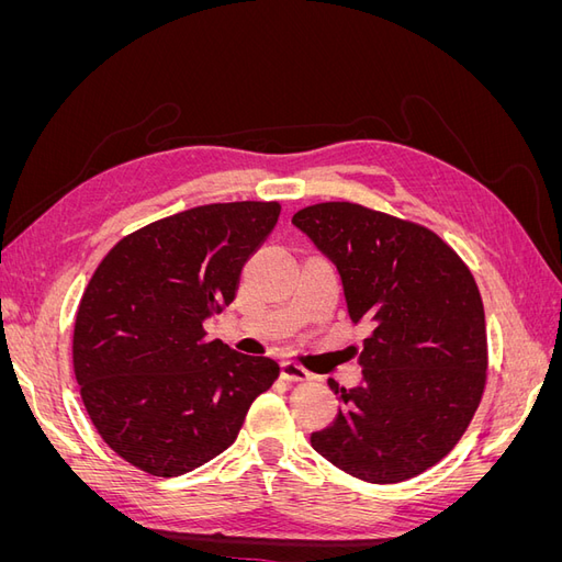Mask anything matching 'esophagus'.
Wrapping results in <instances>:
<instances>
[{
    "label": "esophagus",
    "instance_id": "34e87169",
    "mask_svg": "<svg viewBox=\"0 0 562 562\" xmlns=\"http://www.w3.org/2000/svg\"><path fill=\"white\" fill-rule=\"evenodd\" d=\"M281 375L283 380L288 382H307V380H314L312 372L307 368H302L300 363L295 361H283L281 363Z\"/></svg>",
    "mask_w": 562,
    "mask_h": 562
}]
</instances>
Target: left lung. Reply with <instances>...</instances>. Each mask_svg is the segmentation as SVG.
Here are the masks:
<instances>
[{"instance_id":"left-lung-1","label":"left lung","mask_w":562,"mask_h":562,"mask_svg":"<svg viewBox=\"0 0 562 562\" xmlns=\"http://www.w3.org/2000/svg\"><path fill=\"white\" fill-rule=\"evenodd\" d=\"M293 225L335 262L349 318L363 323V384L345 389L312 448L368 483L438 464L479 411L487 335L479 285L431 229L349 201L302 209Z\"/></svg>"}]
</instances>
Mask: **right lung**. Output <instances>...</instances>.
I'll return each mask as SVG.
<instances>
[{"label":"right lung","mask_w":562,"mask_h":562,"mask_svg":"<svg viewBox=\"0 0 562 562\" xmlns=\"http://www.w3.org/2000/svg\"><path fill=\"white\" fill-rule=\"evenodd\" d=\"M279 201L209 203L124 236L81 295L72 363L98 434L128 464L173 479L227 450L279 363L206 339Z\"/></svg>","instance_id":"1"}]
</instances>
